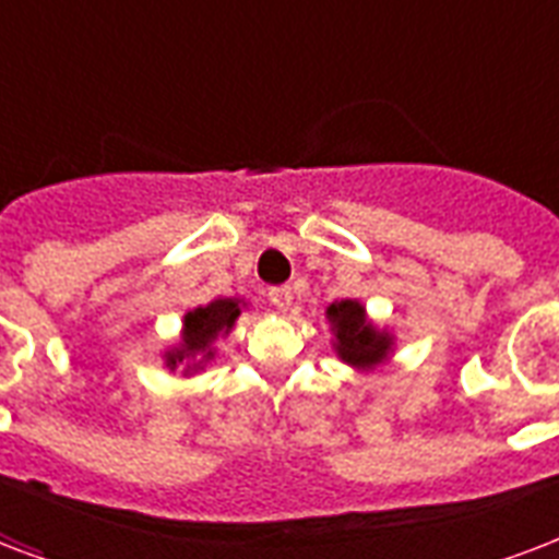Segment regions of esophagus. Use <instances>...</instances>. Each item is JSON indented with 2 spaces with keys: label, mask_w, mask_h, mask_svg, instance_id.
Listing matches in <instances>:
<instances>
[{
  "label": "esophagus",
  "mask_w": 559,
  "mask_h": 559,
  "mask_svg": "<svg viewBox=\"0 0 559 559\" xmlns=\"http://www.w3.org/2000/svg\"><path fill=\"white\" fill-rule=\"evenodd\" d=\"M270 301L278 310H289V305H293V289H289V287H272L270 289Z\"/></svg>",
  "instance_id": "1"
}]
</instances>
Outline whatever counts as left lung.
Returning a JSON list of instances; mask_svg holds the SVG:
<instances>
[{"label":"left lung","instance_id":"obj_1","mask_svg":"<svg viewBox=\"0 0 559 559\" xmlns=\"http://www.w3.org/2000/svg\"><path fill=\"white\" fill-rule=\"evenodd\" d=\"M325 313L334 328V348L343 364L355 366V369H374L390 357L393 336L369 322L360 301L343 298V301H334Z\"/></svg>","mask_w":559,"mask_h":559}]
</instances>
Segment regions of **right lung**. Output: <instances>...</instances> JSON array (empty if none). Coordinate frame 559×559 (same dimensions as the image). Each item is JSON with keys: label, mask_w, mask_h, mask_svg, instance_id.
Returning a JSON list of instances; mask_svg holds the SVG:
<instances>
[{"label": "right lung", "mask_w": 559, "mask_h": 559, "mask_svg": "<svg viewBox=\"0 0 559 559\" xmlns=\"http://www.w3.org/2000/svg\"><path fill=\"white\" fill-rule=\"evenodd\" d=\"M240 298H213L211 305L187 310L185 328H181V343L166 352V366L176 369V366L187 364L185 372L202 369V364H207L213 357V343L231 331L237 317H240Z\"/></svg>", "instance_id": "obj_1"}]
</instances>
